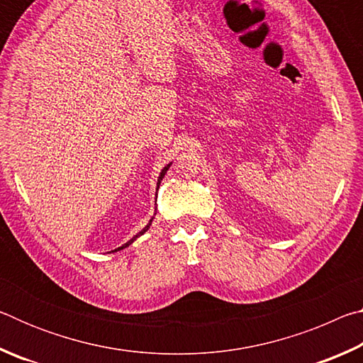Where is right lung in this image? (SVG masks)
Masks as SVG:
<instances>
[{"mask_svg":"<svg viewBox=\"0 0 363 363\" xmlns=\"http://www.w3.org/2000/svg\"><path fill=\"white\" fill-rule=\"evenodd\" d=\"M168 168H169V164H168V167H164V168H163V171H162V173H160V177H158V182H157V186H158V187H160V182H162V179H163V177H164V174H167V171H168ZM149 227H150V223H149V225H145V227H144V229H143V230H140V232L138 233V235H136V237H139V235H143V233H144V232H147V229H149ZM136 237H134V238H133V240H130V242H128V243H125V245H123V247H120V248H116L115 251H118V250H123V248H126V247H128V245H131V243H133L134 240H136Z\"/></svg>","mask_w":363,"mask_h":363,"instance_id":"obj_1","label":"right lung"}]
</instances>
